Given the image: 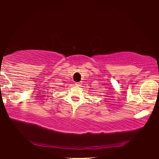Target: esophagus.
<instances>
[{
	"label": "esophagus",
	"instance_id": "34e87169",
	"mask_svg": "<svg viewBox=\"0 0 159 159\" xmlns=\"http://www.w3.org/2000/svg\"><path fill=\"white\" fill-rule=\"evenodd\" d=\"M82 84V82H76V85H80V84Z\"/></svg>",
	"mask_w": 159,
	"mask_h": 159
}]
</instances>
